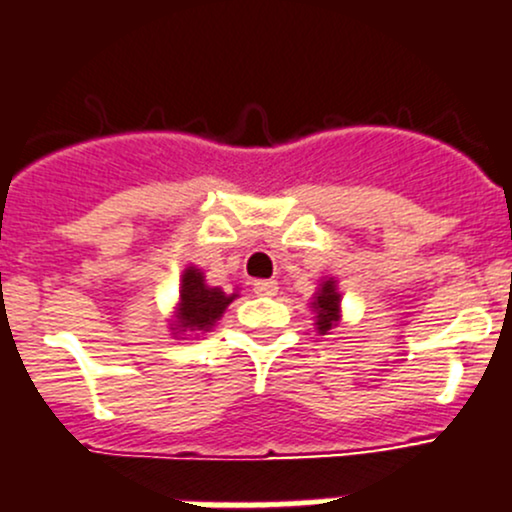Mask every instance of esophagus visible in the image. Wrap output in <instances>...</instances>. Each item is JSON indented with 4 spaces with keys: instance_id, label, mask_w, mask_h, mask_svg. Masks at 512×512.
I'll return each mask as SVG.
<instances>
[{
    "instance_id": "obj_1",
    "label": "esophagus",
    "mask_w": 512,
    "mask_h": 512,
    "mask_svg": "<svg viewBox=\"0 0 512 512\" xmlns=\"http://www.w3.org/2000/svg\"><path fill=\"white\" fill-rule=\"evenodd\" d=\"M252 289H255L257 297H274L277 294V282L274 279H257L255 284H252Z\"/></svg>"
}]
</instances>
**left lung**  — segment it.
<instances>
[{"label": "left lung", "mask_w": 512, "mask_h": 512, "mask_svg": "<svg viewBox=\"0 0 512 512\" xmlns=\"http://www.w3.org/2000/svg\"><path fill=\"white\" fill-rule=\"evenodd\" d=\"M338 304H341V294L336 292V282L328 279V282L321 284L319 297L314 299L316 309V326H319V333L331 331V326H336L338 321Z\"/></svg>", "instance_id": "1"}]
</instances>
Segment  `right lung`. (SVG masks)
I'll return each instance as SVG.
<instances>
[{
	"label": "right lung",
	"mask_w": 512,
	"mask_h": 512,
	"mask_svg": "<svg viewBox=\"0 0 512 512\" xmlns=\"http://www.w3.org/2000/svg\"><path fill=\"white\" fill-rule=\"evenodd\" d=\"M238 294H225L223 289L208 287L203 274L196 267H188L181 282V304H179V328L191 331H208L215 321L223 316L225 306Z\"/></svg>",
	"instance_id": "add662e5"
}]
</instances>
